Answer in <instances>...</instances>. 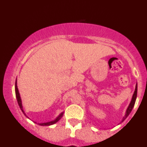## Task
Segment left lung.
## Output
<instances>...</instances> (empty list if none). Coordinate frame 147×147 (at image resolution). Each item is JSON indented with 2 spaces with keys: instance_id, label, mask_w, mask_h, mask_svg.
Masks as SVG:
<instances>
[{
  "instance_id": "8db88e82",
  "label": "left lung",
  "mask_w": 147,
  "mask_h": 147,
  "mask_svg": "<svg viewBox=\"0 0 147 147\" xmlns=\"http://www.w3.org/2000/svg\"><path fill=\"white\" fill-rule=\"evenodd\" d=\"M137 85H136L135 92H134L133 96H132V100H131L130 103H129V106H128L125 115V116L123 117V120H122V121H124V120L127 118V117L128 115H129V114L130 113L131 111H132V109H133V107H134V106H135L136 98H137Z\"/></svg>"
}]
</instances>
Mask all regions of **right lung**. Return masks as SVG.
Masks as SVG:
<instances>
[{"mask_svg":"<svg viewBox=\"0 0 147 147\" xmlns=\"http://www.w3.org/2000/svg\"><path fill=\"white\" fill-rule=\"evenodd\" d=\"M15 94H16L17 101H18V105H19L20 108V109L22 110V111L23 112V113L24 114V115H25L26 117H27V115L25 114V113H24V110H23V107H22V100H21V98H20V95L19 91H18V86H17V80H16V82H15ZM63 113H64V112L61 113L60 114V115H58V116L57 117V118H55V120H53V121H50V122H48V123H38V125H41V126H49V125H51L55 124V123H56L57 122H58V120H59L60 119H61L62 117H63ZM27 118H28V117H27ZM34 123H35V122H34Z\"/></svg>","mask_w":147,"mask_h":147,"instance_id":"1","label":"right lung"}]
</instances>
